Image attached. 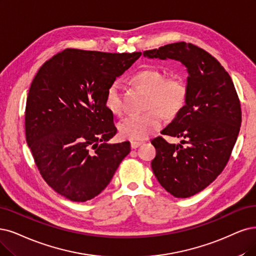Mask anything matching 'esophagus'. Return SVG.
Segmentation results:
<instances>
[{"instance_id": "1", "label": "esophagus", "mask_w": 256, "mask_h": 256, "mask_svg": "<svg viewBox=\"0 0 256 256\" xmlns=\"http://www.w3.org/2000/svg\"><path fill=\"white\" fill-rule=\"evenodd\" d=\"M141 144H142V142H141V141H132V142H130V148H137Z\"/></svg>"}]
</instances>
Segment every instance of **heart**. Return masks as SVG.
Masks as SVG:
<instances>
[{
  "mask_svg": "<svg viewBox=\"0 0 256 256\" xmlns=\"http://www.w3.org/2000/svg\"><path fill=\"white\" fill-rule=\"evenodd\" d=\"M133 81L148 92V108L160 109L166 117L176 115L182 108L186 90L180 80L175 78L166 79L164 74L159 70L146 68L136 72L133 76ZM104 103L114 115H121L123 104L120 81L115 80L108 85L104 96ZM158 110L152 108L144 114H132L122 119L118 124L120 135L130 140L148 138L162 126V115Z\"/></svg>",
  "mask_w": 256,
  "mask_h": 256,
  "instance_id": "heart-1",
  "label": "heart"
}]
</instances>
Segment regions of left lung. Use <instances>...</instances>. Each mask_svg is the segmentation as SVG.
<instances>
[{
    "instance_id": "left-lung-1",
    "label": "left lung",
    "mask_w": 256,
    "mask_h": 256,
    "mask_svg": "<svg viewBox=\"0 0 256 256\" xmlns=\"http://www.w3.org/2000/svg\"><path fill=\"white\" fill-rule=\"evenodd\" d=\"M144 56L179 61L188 74L184 106L162 132L182 140L172 144L162 137L153 139L152 168L170 194L193 196L215 180L231 156L242 123L238 94L220 63L191 43L168 44Z\"/></svg>"
}]
</instances>
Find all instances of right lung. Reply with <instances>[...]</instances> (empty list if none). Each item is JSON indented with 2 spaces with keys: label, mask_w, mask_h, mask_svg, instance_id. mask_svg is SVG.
<instances>
[{
  "label": "right lung",
  "mask_w": 256,
  "mask_h": 256,
  "mask_svg": "<svg viewBox=\"0 0 256 256\" xmlns=\"http://www.w3.org/2000/svg\"><path fill=\"white\" fill-rule=\"evenodd\" d=\"M140 56L65 50L42 65L30 85L27 144L47 184L72 202L99 195L130 152L128 141L108 142L117 128L104 96Z\"/></svg>",
  "instance_id": "add662e5"
}]
</instances>
